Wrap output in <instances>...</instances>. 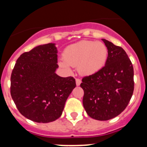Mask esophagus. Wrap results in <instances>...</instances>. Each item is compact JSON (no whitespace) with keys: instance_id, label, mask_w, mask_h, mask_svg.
Returning <instances> with one entry per match:
<instances>
[{"instance_id":"esophagus-1","label":"esophagus","mask_w":147,"mask_h":147,"mask_svg":"<svg viewBox=\"0 0 147 147\" xmlns=\"http://www.w3.org/2000/svg\"><path fill=\"white\" fill-rule=\"evenodd\" d=\"M76 84L77 86H80V84H81V80L79 78H76Z\"/></svg>"}]
</instances>
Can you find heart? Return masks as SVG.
Wrapping results in <instances>:
<instances>
[{"label":"heart","mask_w":147,"mask_h":147,"mask_svg":"<svg viewBox=\"0 0 147 147\" xmlns=\"http://www.w3.org/2000/svg\"><path fill=\"white\" fill-rule=\"evenodd\" d=\"M108 51L102 42L84 40L68 46L63 53L59 66L66 71L71 67H78L84 76H91L99 72L107 62Z\"/></svg>","instance_id":"obj_1"}]
</instances>
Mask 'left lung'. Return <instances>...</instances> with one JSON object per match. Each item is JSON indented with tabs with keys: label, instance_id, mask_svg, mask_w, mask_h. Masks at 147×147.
<instances>
[{
	"label": "left lung",
	"instance_id": "1",
	"mask_svg": "<svg viewBox=\"0 0 147 147\" xmlns=\"http://www.w3.org/2000/svg\"><path fill=\"white\" fill-rule=\"evenodd\" d=\"M108 51L107 62L99 72L83 78V105L97 120H108L127 106L134 91L132 63L122 47L102 39Z\"/></svg>",
	"mask_w": 147,
	"mask_h": 147
}]
</instances>
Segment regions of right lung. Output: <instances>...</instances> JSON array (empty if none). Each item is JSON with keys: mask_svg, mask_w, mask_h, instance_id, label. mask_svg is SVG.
Wrapping results in <instances>:
<instances>
[{"mask_svg": "<svg viewBox=\"0 0 147 147\" xmlns=\"http://www.w3.org/2000/svg\"><path fill=\"white\" fill-rule=\"evenodd\" d=\"M57 52L54 43L36 47L21 54L12 71V98L20 113L34 122L47 123L59 118L76 87L73 77L55 73Z\"/></svg>", "mask_w": 147, "mask_h": 147, "instance_id": "1", "label": "right lung"}]
</instances>
